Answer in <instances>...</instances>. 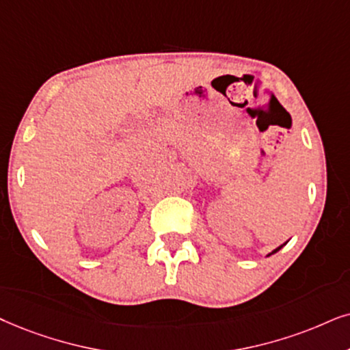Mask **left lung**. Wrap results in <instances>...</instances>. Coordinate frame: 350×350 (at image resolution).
<instances>
[{"mask_svg": "<svg viewBox=\"0 0 350 350\" xmlns=\"http://www.w3.org/2000/svg\"><path fill=\"white\" fill-rule=\"evenodd\" d=\"M282 247H284V244H282V245H280V247H278V249H274V250L271 252V254H268V256H269V255H273V254H276V252H278V250H281V249H282Z\"/></svg>", "mask_w": 350, "mask_h": 350, "instance_id": "1", "label": "left lung"}]
</instances>
